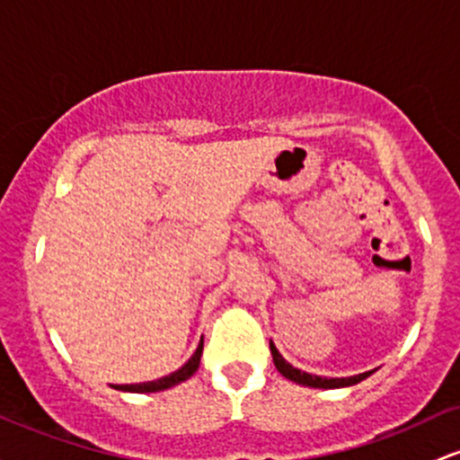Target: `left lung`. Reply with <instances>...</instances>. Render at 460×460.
<instances>
[{
	"label": "left lung",
	"instance_id": "obj_1",
	"mask_svg": "<svg viewBox=\"0 0 460 460\" xmlns=\"http://www.w3.org/2000/svg\"><path fill=\"white\" fill-rule=\"evenodd\" d=\"M270 353H272V362H275L277 371L281 373V376L288 377V380L296 382V385H304V386H312V388H342V386H353L358 385V382L367 380V377L371 376L373 371H365V373H358V376H351V377H321V376H312V373H305L301 369H296V367H292L290 362H286V358L281 356L279 351H277V347L272 345L270 341Z\"/></svg>",
	"mask_w": 460,
	"mask_h": 460
}]
</instances>
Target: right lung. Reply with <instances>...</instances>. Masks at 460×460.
<instances>
[{"mask_svg":"<svg viewBox=\"0 0 460 460\" xmlns=\"http://www.w3.org/2000/svg\"><path fill=\"white\" fill-rule=\"evenodd\" d=\"M200 356H203V338H200L199 347H196V351L191 353L190 360L185 362L181 369L170 373V376H164V377H159V380H153V382H144V385H115V388H118V391H126V393H159V391H165V388H172L176 385H181V382L190 380V377L199 371Z\"/></svg>","mask_w":460,"mask_h":460,"instance_id":"right-lung-1","label":"right lung"}]
</instances>
